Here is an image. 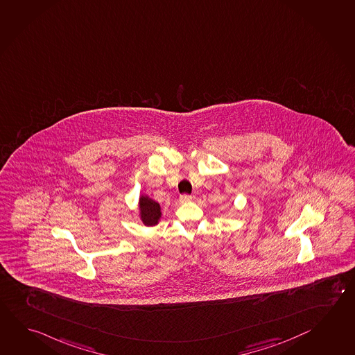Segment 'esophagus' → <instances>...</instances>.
<instances>
[{
	"label": "esophagus",
	"mask_w": 355,
	"mask_h": 355,
	"mask_svg": "<svg viewBox=\"0 0 355 355\" xmlns=\"http://www.w3.org/2000/svg\"><path fill=\"white\" fill-rule=\"evenodd\" d=\"M193 195H190V193H182L180 196V201L182 202H185V201L193 200Z\"/></svg>",
	"instance_id": "esophagus-1"
}]
</instances>
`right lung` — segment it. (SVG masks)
<instances>
[{"mask_svg":"<svg viewBox=\"0 0 355 355\" xmlns=\"http://www.w3.org/2000/svg\"><path fill=\"white\" fill-rule=\"evenodd\" d=\"M140 210H141L142 223L145 225H156L162 216L159 202L150 199L148 196L140 198Z\"/></svg>","mask_w":355,"mask_h":355,"instance_id":"right-lung-1","label":"right lung"}]
</instances>
